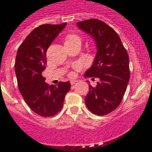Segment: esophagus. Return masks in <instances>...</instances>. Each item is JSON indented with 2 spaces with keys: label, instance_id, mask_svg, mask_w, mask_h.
<instances>
[{
  "label": "esophagus",
  "instance_id": "1",
  "mask_svg": "<svg viewBox=\"0 0 152 152\" xmlns=\"http://www.w3.org/2000/svg\"><path fill=\"white\" fill-rule=\"evenodd\" d=\"M76 82H77V81H76V80H71V81H70V83H71L72 85H73L74 83H76Z\"/></svg>",
  "mask_w": 152,
  "mask_h": 152
}]
</instances>
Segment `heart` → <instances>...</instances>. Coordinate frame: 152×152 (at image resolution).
I'll return each instance as SVG.
<instances>
[{"mask_svg":"<svg viewBox=\"0 0 152 152\" xmlns=\"http://www.w3.org/2000/svg\"><path fill=\"white\" fill-rule=\"evenodd\" d=\"M75 41H80V38L76 34H69L65 39V42H72Z\"/></svg>","mask_w":152,"mask_h":152,"instance_id":"1","label":"heart"}]
</instances>
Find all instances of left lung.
Masks as SVG:
<instances>
[{
    "mask_svg": "<svg viewBox=\"0 0 152 152\" xmlns=\"http://www.w3.org/2000/svg\"><path fill=\"white\" fill-rule=\"evenodd\" d=\"M76 25L92 37L97 47L94 62L84 76L100 81L95 87L89 84L86 106L96 115H106L120 105L125 95L130 77L129 55L119 35L103 21L90 19Z\"/></svg>",
    "mask_w": 152,
    "mask_h": 152,
    "instance_id": "1",
    "label": "left lung"
}]
</instances>
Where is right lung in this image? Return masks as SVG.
I'll return each mask as SVG.
<instances>
[{
	"label": "right lung",
	"instance_id": "1",
	"mask_svg": "<svg viewBox=\"0 0 152 152\" xmlns=\"http://www.w3.org/2000/svg\"><path fill=\"white\" fill-rule=\"evenodd\" d=\"M66 24H42L34 28L16 53L15 72L19 90L30 109L42 117H51L61 110L71 88L69 81L49 85L42 76L46 69V50Z\"/></svg>",
	"mask_w": 152,
	"mask_h": 152
}]
</instances>
